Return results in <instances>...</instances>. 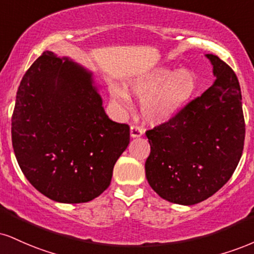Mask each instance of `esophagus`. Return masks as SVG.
I'll list each match as a JSON object with an SVG mask.
<instances>
[{"label":"esophagus","mask_w":254,"mask_h":254,"mask_svg":"<svg viewBox=\"0 0 254 254\" xmlns=\"http://www.w3.org/2000/svg\"><path fill=\"white\" fill-rule=\"evenodd\" d=\"M143 133H144V130H143L140 127H138V125H132V127H130V136L132 137V138L140 137Z\"/></svg>","instance_id":"34e87169"}]
</instances>
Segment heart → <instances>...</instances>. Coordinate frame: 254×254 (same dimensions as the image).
Segmentation results:
<instances>
[{
    "label": "heart",
    "mask_w": 254,
    "mask_h": 254,
    "mask_svg": "<svg viewBox=\"0 0 254 254\" xmlns=\"http://www.w3.org/2000/svg\"><path fill=\"white\" fill-rule=\"evenodd\" d=\"M196 75L189 68L158 67L127 81V91L144 99L142 117L152 125L170 121L187 104L196 90ZM112 96L117 102L130 105V94L124 88L115 86Z\"/></svg>",
    "instance_id": "b5f03b06"
}]
</instances>
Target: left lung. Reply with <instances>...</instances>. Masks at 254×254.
I'll list each match as a JSON object with an SVG mask.
<instances>
[{"label": "left lung", "instance_id": "8db88e82", "mask_svg": "<svg viewBox=\"0 0 254 254\" xmlns=\"http://www.w3.org/2000/svg\"><path fill=\"white\" fill-rule=\"evenodd\" d=\"M206 57L216 78L212 86L170 121L145 132L149 185L164 200L186 206L210 197L231 179L245 140L237 75L219 57Z\"/></svg>", "mask_w": 254, "mask_h": 254}]
</instances>
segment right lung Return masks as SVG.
Listing matches in <instances>:
<instances>
[{"label": "right lung", "mask_w": 254, "mask_h": 254, "mask_svg": "<svg viewBox=\"0 0 254 254\" xmlns=\"http://www.w3.org/2000/svg\"><path fill=\"white\" fill-rule=\"evenodd\" d=\"M11 140L33 187L57 202L81 203L110 186L130 127L105 114L92 72L46 51L20 82Z\"/></svg>", "instance_id": "1"}]
</instances>
